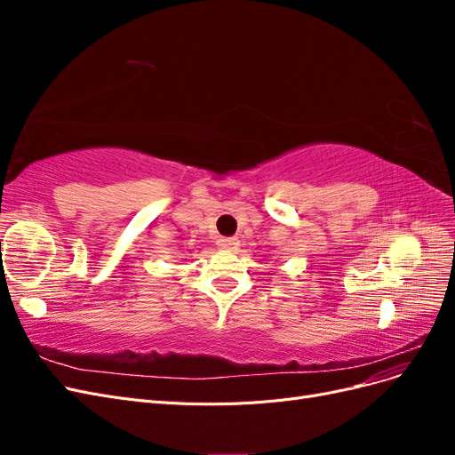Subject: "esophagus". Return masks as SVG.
Segmentation results:
<instances>
[{"instance_id": "obj_1", "label": "esophagus", "mask_w": 455, "mask_h": 455, "mask_svg": "<svg viewBox=\"0 0 455 455\" xmlns=\"http://www.w3.org/2000/svg\"><path fill=\"white\" fill-rule=\"evenodd\" d=\"M237 244H239V241L235 237H226V239L218 241V246H220V249H224V251H235Z\"/></svg>"}]
</instances>
